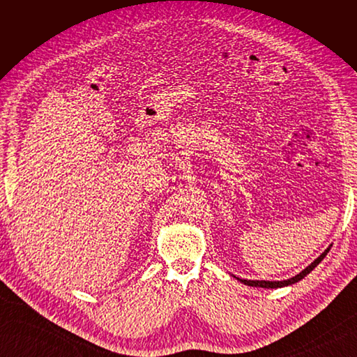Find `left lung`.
<instances>
[{
	"label": "left lung",
	"mask_w": 357,
	"mask_h": 357,
	"mask_svg": "<svg viewBox=\"0 0 357 357\" xmlns=\"http://www.w3.org/2000/svg\"><path fill=\"white\" fill-rule=\"evenodd\" d=\"M331 247L332 245H329L325 252H323L317 259H314V262H311L305 269H302V271L299 273V274H296L295 277H291V278H287V280H282V282H265V280H245V278H238V277H235L236 280H238V282H241L243 284H245V286H252V287H264V289H278V287H284V286H290V284H295V283H298V282H301L302 278L304 277H307L312 269H314L321 261H323V257H325L326 255H328V252L331 250Z\"/></svg>",
	"instance_id": "8db88e82"
}]
</instances>
